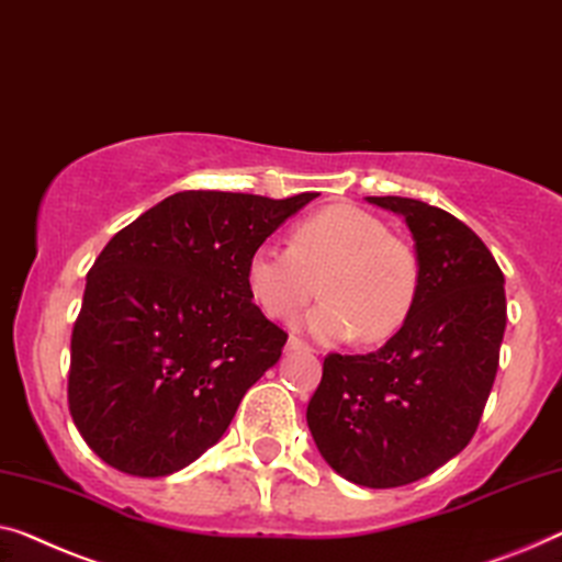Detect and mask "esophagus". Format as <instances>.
<instances>
[{
  "mask_svg": "<svg viewBox=\"0 0 562 562\" xmlns=\"http://www.w3.org/2000/svg\"><path fill=\"white\" fill-rule=\"evenodd\" d=\"M288 350H310V342H305L303 338H297V335H290Z\"/></svg>",
  "mask_w": 562,
  "mask_h": 562,
  "instance_id": "obj_1",
  "label": "esophagus"
}]
</instances>
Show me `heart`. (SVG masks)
Masks as SVG:
<instances>
[{"mask_svg": "<svg viewBox=\"0 0 562 562\" xmlns=\"http://www.w3.org/2000/svg\"><path fill=\"white\" fill-rule=\"evenodd\" d=\"M323 300L303 325L325 340L361 335L363 342L391 338L412 315L418 295V259L379 216L335 204L305 216L292 245L262 241L247 262L255 303L270 317L290 321L315 297Z\"/></svg>", "mask_w": 562, "mask_h": 562, "instance_id": "obj_1", "label": "heart"}]
</instances>
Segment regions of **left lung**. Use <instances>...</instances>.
<instances>
[{"instance_id": "obj_1", "label": "left lung", "mask_w": 562, "mask_h": 562, "mask_svg": "<svg viewBox=\"0 0 562 562\" xmlns=\"http://www.w3.org/2000/svg\"><path fill=\"white\" fill-rule=\"evenodd\" d=\"M368 201L412 229L418 295L386 346L325 358L307 426L340 476L389 490L429 476L472 441L497 375L507 303L505 274L464 222L416 199Z\"/></svg>"}]
</instances>
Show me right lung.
Instances as JSON below:
<instances>
[{
    "mask_svg": "<svg viewBox=\"0 0 562 562\" xmlns=\"http://www.w3.org/2000/svg\"><path fill=\"white\" fill-rule=\"evenodd\" d=\"M315 196L179 191L108 241L67 375L72 422L105 464L166 476L222 439L288 342L252 303L249 255Z\"/></svg>",
    "mask_w": 562,
    "mask_h": 562,
    "instance_id": "add662e5",
    "label": "right lung"
}]
</instances>
